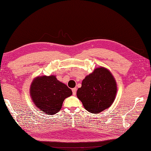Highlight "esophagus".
<instances>
[{
    "mask_svg": "<svg viewBox=\"0 0 151 151\" xmlns=\"http://www.w3.org/2000/svg\"><path fill=\"white\" fill-rule=\"evenodd\" d=\"M72 91L73 95H76V92H77V88H73V89H72Z\"/></svg>",
    "mask_w": 151,
    "mask_h": 151,
    "instance_id": "34e87169",
    "label": "esophagus"
}]
</instances>
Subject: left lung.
<instances>
[{"mask_svg":"<svg viewBox=\"0 0 151 151\" xmlns=\"http://www.w3.org/2000/svg\"><path fill=\"white\" fill-rule=\"evenodd\" d=\"M117 93L116 81L107 68H96L82 82L77 96L84 108L91 113H99L110 107Z\"/></svg>","mask_w":151,"mask_h":151,"instance_id":"left-lung-1","label":"left lung"}]
</instances>
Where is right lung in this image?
<instances>
[{"label":"right lung","mask_w":151,"mask_h":151,"mask_svg":"<svg viewBox=\"0 0 151 151\" xmlns=\"http://www.w3.org/2000/svg\"><path fill=\"white\" fill-rule=\"evenodd\" d=\"M29 92L35 106L47 115L58 113L64 99L72 94V90L53 75L36 77L31 84Z\"/></svg>","instance_id":"add662e5"}]
</instances>
